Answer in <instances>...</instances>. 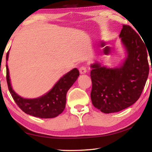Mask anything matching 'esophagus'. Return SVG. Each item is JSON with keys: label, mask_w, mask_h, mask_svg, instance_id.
Wrapping results in <instances>:
<instances>
[{"label": "esophagus", "mask_w": 152, "mask_h": 152, "mask_svg": "<svg viewBox=\"0 0 152 152\" xmlns=\"http://www.w3.org/2000/svg\"><path fill=\"white\" fill-rule=\"evenodd\" d=\"M79 70H80V72L82 74H86V72H87V69H86V67L84 66H81L79 69Z\"/></svg>", "instance_id": "obj_1"}]
</instances>
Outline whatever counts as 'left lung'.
I'll list each match as a JSON object with an SVG mask.
<instances>
[{"label": "left lung", "instance_id": "obj_1", "mask_svg": "<svg viewBox=\"0 0 152 152\" xmlns=\"http://www.w3.org/2000/svg\"><path fill=\"white\" fill-rule=\"evenodd\" d=\"M119 37L127 52L122 66L109 69L98 63L91 65V101L106 114L119 112L137 102L149 74L144 40L127 25H123Z\"/></svg>", "mask_w": 152, "mask_h": 152}]
</instances>
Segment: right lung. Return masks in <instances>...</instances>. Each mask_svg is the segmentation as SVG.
Wrapping results in <instances>:
<instances>
[{
    "mask_svg": "<svg viewBox=\"0 0 152 152\" xmlns=\"http://www.w3.org/2000/svg\"><path fill=\"white\" fill-rule=\"evenodd\" d=\"M8 54L9 51L6 54V60H8ZM79 75V70L74 68L64 75L46 95L37 99H27L21 97L12 89L8 68L6 64V81L12 98L22 111L40 118H56L63 112L65 108L67 91Z\"/></svg>",
    "mask_w": 152,
    "mask_h": 152,
    "instance_id": "add662e5",
    "label": "right lung"
}]
</instances>
